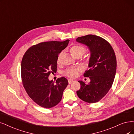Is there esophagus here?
Here are the masks:
<instances>
[{"instance_id":"esophagus-1","label":"esophagus","mask_w":134,"mask_h":134,"mask_svg":"<svg viewBox=\"0 0 134 134\" xmlns=\"http://www.w3.org/2000/svg\"><path fill=\"white\" fill-rule=\"evenodd\" d=\"M68 83L69 84H72V83H73L74 82V80H72V79H69V80H68Z\"/></svg>"}]
</instances>
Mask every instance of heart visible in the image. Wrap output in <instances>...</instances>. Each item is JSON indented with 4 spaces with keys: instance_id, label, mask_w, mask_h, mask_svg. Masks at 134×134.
Wrapping results in <instances>:
<instances>
[{
    "instance_id": "1",
    "label": "heart",
    "mask_w": 134,
    "mask_h": 134,
    "mask_svg": "<svg viewBox=\"0 0 134 134\" xmlns=\"http://www.w3.org/2000/svg\"><path fill=\"white\" fill-rule=\"evenodd\" d=\"M70 52L72 55L74 57H82L86 52V49L85 47H83L80 45H75L73 46L70 48ZM62 53H60L58 55L57 58V62L59 63L60 61V58L61 57ZM81 71V68H75L71 67L68 68L63 72V75L66 76H67L70 78H75L77 75L78 72Z\"/></svg>"
}]
</instances>
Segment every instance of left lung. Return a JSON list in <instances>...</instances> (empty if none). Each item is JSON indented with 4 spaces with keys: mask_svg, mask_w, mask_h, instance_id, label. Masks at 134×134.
<instances>
[{
    "mask_svg": "<svg viewBox=\"0 0 134 134\" xmlns=\"http://www.w3.org/2000/svg\"><path fill=\"white\" fill-rule=\"evenodd\" d=\"M76 41L87 46L90 51L88 67L84 76L90 77L91 82L86 85L79 81L80 90L77 91L78 97L87 103L99 101L109 91L116 71V59L110 44L104 38L93 35L79 37Z\"/></svg>",
    "mask_w": 134,
    "mask_h": 134,
    "instance_id": "8db88e82",
    "label": "left lung"
}]
</instances>
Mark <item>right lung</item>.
I'll return each instance as SVG.
<instances>
[{
	"instance_id": "1",
	"label": "right lung",
	"mask_w": 134,
	"mask_h": 134,
	"mask_svg": "<svg viewBox=\"0 0 134 134\" xmlns=\"http://www.w3.org/2000/svg\"><path fill=\"white\" fill-rule=\"evenodd\" d=\"M69 41L40 43L29 48L23 56L21 65L23 86L31 99L42 107L51 108L57 105L68 85L66 78H58L54 84L48 80V76L56 72L58 54Z\"/></svg>"
}]
</instances>
